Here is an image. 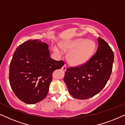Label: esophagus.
Listing matches in <instances>:
<instances>
[{"instance_id":"1","label":"esophagus","mask_w":125,"mask_h":125,"mask_svg":"<svg viewBox=\"0 0 125 125\" xmlns=\"http://www.w3.org/2000/svg\"><path fill=\"white\" fill-rule=\"evenodd\" d=\"M66 68H67V67H66V64H64V65H63V66L62 67V70L63 71H65Z\"/></svg>"}]
</instances>
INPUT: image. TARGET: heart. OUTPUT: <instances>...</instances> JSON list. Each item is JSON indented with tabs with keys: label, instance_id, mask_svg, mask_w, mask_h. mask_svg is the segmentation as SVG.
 <instances>
[{
	"label": "heart",
	"instance_id": "heart-1",
	"mask_svg": "<svg viewBox=\"0 0 125 125\" xmlns=\"http://www.w3.org/2000/svg\"><path fill=\"white\" fill-rule=\"evenodd\" d=\"M60 47L63 51L69 52L66 57L68 63L72 66H78L85 64L92 57L95 44L92 40L78 38L62 42ZM53 51L57 54H61V51L56 46L53 47Z\"/></svg>",
	"mask_w": 125,
	"mask_h": 125
}]
</instances>
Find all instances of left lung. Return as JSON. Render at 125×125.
Wrapping results in <instances>:
<instances>
[{"mask_svg": "<svg viewBox=\"0 0 125 125\" xmlns=\"http://www.w3.org/2000/svg\"><path fill=\"white\" fill-rule=\"evenodd\" d=\"M96 53L86 63L68 68L64 81L69 93L75 98L85 100L98 94L106 84L112 73L114 53L103 39H97Z\"/></svg>", "mask_w": 125, "mask_h": 125, "instance_id": "left-lung-1", "label": "left lung"}]
</instances>
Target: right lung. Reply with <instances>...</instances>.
<instances>
[{
    "mask_svg": "<svg viewBox=\"0 0 125 125\" xmlns=\"http://www.w3.org/2000/svg\"><path fill=\"white\" fill-rule=\"evenodd\" d=\"M49 46L39 40H30L15 51L10 65L9 80L17 97L27 104L44 100L52 81V73L64 65L50 57Z\"/></svg>",
    "mask_w": 125,
    "mask_h": 125,
    "instance_id": "1",
    "label": "right lung"
}]
</instances>
